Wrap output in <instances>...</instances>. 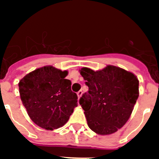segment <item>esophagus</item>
<instances>
[{
	"instance_id": "34e87169",
	"label": "esophagus",
	"mask_w": 159,
	"mask_h": 159,
	"mask_svg": "<svg viewBox=\"0 0 159 159\" xmlns=\"http://www.w3.org/2000/svg\"><path fill=\"white\" fill-rule=\"evenodd\" d=\"M83 94V92H82V90H80V91H79L78 92H77V95H78V98L80 99L81 97V95H82Z\"/></svg>"
}]
</instances>
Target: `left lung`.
<instances>
[{"label":"left lung","instance_id":"1","mask_svg":"<svg viewBox=\"0 0 159 159\" xmlns=\"http://www.w3.org/2000/svg\"><path fill=\"white\" fill-rule=\"evenodd\" d=\"M80 74L88 87L80 99L88 127L102 135L115 133L127 123L134 109L139 97L137 77L111 65L96 71L83 67Z\"/></svg>","mask_w":159,"mask_h":159}]
</instances>
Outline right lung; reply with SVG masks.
<instances>
[{
    "instance_id": "obj_1",
    "label": "right lung",
    "mask_w": 159,
    "mask_h": 159,
    "mask_svg": "<svg viewBox=\"0 0 159 159\" xmlns=\"http://www.w3.org/2000/svg\"><path fill=\"white\" fill-rule=\"evenodd\" d=\"M67 71L45 66L29 73L19 82L20 96L29 117L46 130L62 127L77 106V95L65 79Z\"/></svg>"
}]
</instances>
